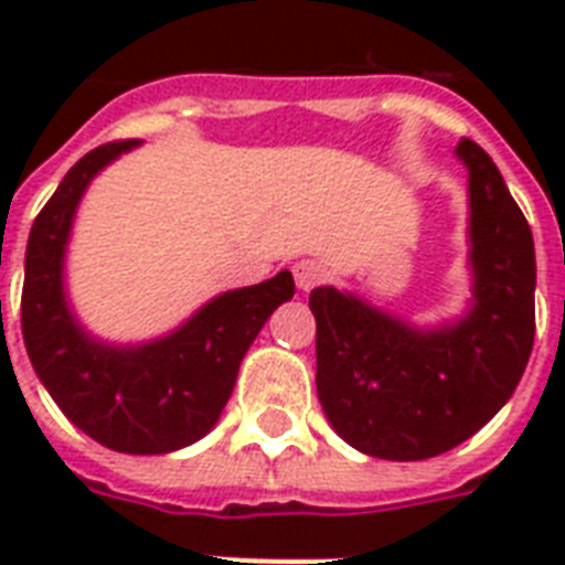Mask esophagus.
Listing matches in <instances>:
<instances>
[{"mask_svg":"<svg viewBox=\"0 0 565 565\" xmlns=\"http://www.w3.org/2000/svg\"><path fill=\"white\" fill-rule=\"evenodd\" d=\"M292 275H296V287L299 290H313L317 284L326 281V266L319 264L317 257H305L299 264L292 266Z\"/></svg>","mask_w":565,"mask_h":565,"instance_id":"obj_1","label":"esophagus"}]
</instances>
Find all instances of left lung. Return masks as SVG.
<instances>
[{
	"label": "left lung",
	"mask_w": 565,
	"mask_h": 565,
	"mask_svg": "<svg viewBox=\"0 0 565 565\" xmlns=\"http://www.w3.org/2000/svg\"><path fill=\"white\" fill-rule=\"evenodd\" d=\"M469 167L472 310L416 328L334 287L310 292L317 393L331 428L363 455L425 460L460 446L508 404L534 349V237L499 167L460 140Z\"/></svg>",
	"instance_id": "8db88e82"
}]
</instances>
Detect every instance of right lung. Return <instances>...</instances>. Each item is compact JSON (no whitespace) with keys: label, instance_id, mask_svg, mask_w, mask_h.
I'll return each instance as SVG.
<instances>
[{"label":"right lung","instance_id":"right-lung-1","mask_svg":"<svg viewBox=\"0 0 565 565\" xmlns=\"http://www.w3.org/2000/svg\"><path fill=\"white\" fill-rule=\"evenodd\" d=\"M135 146L137 140H117L84 154L38 213L25 248L22 340L31 366L75 428L114 451L167 455L216 425L248 345L273 310L292 299L296 284L284 269L264 284L222 292L152 343L93 340L66 301V239L93 175Z\"/></svg>","mask_w":565,"mask_h":565}]
</instances>
